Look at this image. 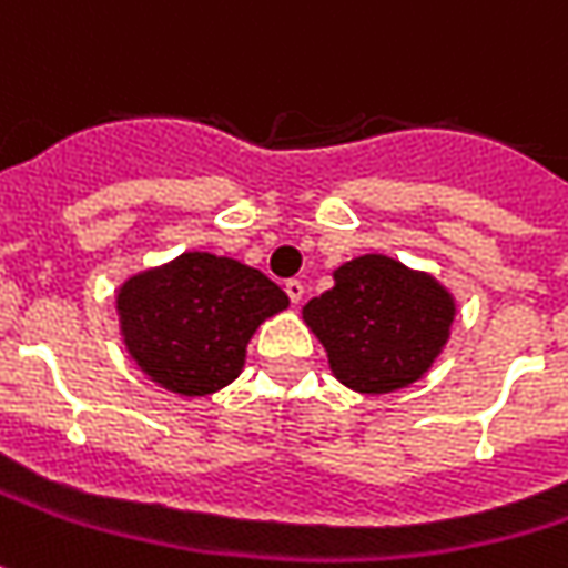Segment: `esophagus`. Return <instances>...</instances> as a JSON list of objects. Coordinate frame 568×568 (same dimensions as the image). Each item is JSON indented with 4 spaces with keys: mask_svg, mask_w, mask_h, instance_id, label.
<instances>
[{
    "mask_svg": "<svg viewBox=\"0 0 568 568\" xmlns=\"http://www.w3.org/2000/svg\"><path fill=\"white\" fill-rule=\"evenodd\" d=\"M285 295L292 298V304L302 302V298H304V283H302V280H288V283H285Z\"/></svg>",
    "mask_w": 568,
    "mask_h": 568,
    "instance_id": "esophagus-1",
    "label": "esophagus"
}]
</instances>
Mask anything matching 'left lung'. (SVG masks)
<instances>
[{
  "label": "left lung",
  "mask_w": 568,
  "mask_h": 568,
  "mask_svg": "<svg viewBox=\"0 0 568 568\" xmlns=\"http://www.w3.org/2000/svg\"><path fill=\"white\" fill-rule=\"evenodd\" d=\"M336 285L304 304L329 367L348 389L393 393L420 381L449 339L456 302L434 276L364 254L333 273Z\"/></svg>",
  "instance_id": "8db88e82"
}]
</instances>
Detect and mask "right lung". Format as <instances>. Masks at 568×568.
Segmentation results:
<instances>
[{"mask_svg": "<svg viewBox=\"0 0 568 568\" xmlns=\"http://www.w3.org/2000/svg\"><path fill=\"white\" fill-rule=\"evenodd\" d=\"M128 355L150 381L182 396H206L242 374L254 329L288 304L261 270L187 251L131 276L119 288Z\"/></svg>", "mask_w": 568, "mask_h": 568, "instance_id": "add662e5", "label": "right lung"}]
</instances>
